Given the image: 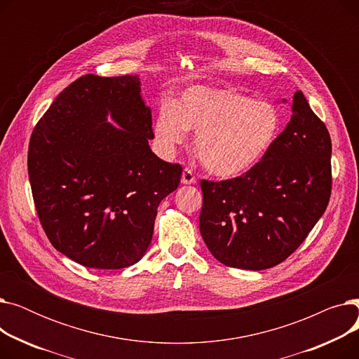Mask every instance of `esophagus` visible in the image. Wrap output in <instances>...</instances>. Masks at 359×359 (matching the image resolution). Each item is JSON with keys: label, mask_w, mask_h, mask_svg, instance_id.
Instances as JSON below:
<instances>
[{"label": "esophagus", "mask_w": 359, "mask_h": 359, "mask_svg": "<svg viewBox=\"0 0 359 359\" xmlns=\"http://www.w3.org/2000/svg\"><path fill=\"white\" fill-rule=\"evenodd\" d=\"M182 183L183 184H194L196 183V177L194 175V172L191 168H184L183 173H182Z\"/></svg>", "instance_id": "esophagus-1"}]
</instances>
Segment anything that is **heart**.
<instances>
[{
	"label": "heart",
	"instance_id": "1",
	"mask_svg": "<svg viewBox=\"0 0 359 359\" xmlns=\"http://www.w3.org/2000/svg\"><path fill=\"white\" fill-rule=\"evenodd\" d=\"M280 125V113L269 102L194 86L182 93L176 104L164 102L158 107L153 137L160 153L172 157L186 144L189 129L195 130V148L205 168L217 177L233 179L268 154Z\"/></svg>",
	"mask_w": 359,
	"mask_h": 359
}]
</instances>
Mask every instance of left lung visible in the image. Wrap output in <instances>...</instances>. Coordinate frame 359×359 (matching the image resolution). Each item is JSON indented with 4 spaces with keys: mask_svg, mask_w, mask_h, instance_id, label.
<instances>
[{
    "mask_svg": "<svg viewBox=\"0 0 359 359\" xmlns=\"http://www.w3.org/2000/svg\"><path fill=\"white\" fill-rule=\"evenodd\" d=\"M329 130L295 90L292 116L268 154L248 173L201 182V236L225 266L269 269L306 240L332 189Z\"/></svg>",
    "mask_w": 359,
    "mask_h": 359,
    "instance_id": "left-lung-1",
    "label": "left lung"
}]
</instances>
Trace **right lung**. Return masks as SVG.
Here are the masks:
<instances>
[{
  "instance_id": "1",
  "label": "right lung",
  "mask_w": 359,
  "mask_h": 359,
  "mask_svg": "<svg viewBox=\"0 0 359 359\" xmlns=\"http://www.w3.org/2000/svg\"><path fill=\"white\" fill-rule=\"evenodd\" d=\"M151 125L138 75L87 74L53 100L32 134L27 168L56 250L94 269L141 260L158 205L182 175L151 151Z\"/></svg>"
}]
</instances>
